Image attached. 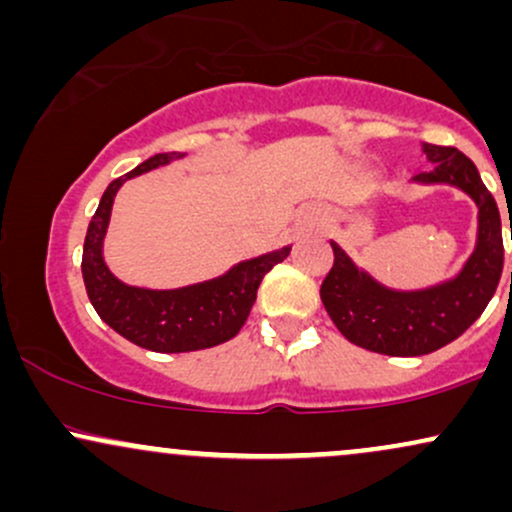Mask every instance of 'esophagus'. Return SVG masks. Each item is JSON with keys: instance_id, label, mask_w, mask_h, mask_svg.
<instances>
[{"instance_id": "1", "label": "esophagus", "mask_w": 512, "mask_h": 512, "mask_svg": "<svg viewBox=\"0 0 512 512\" xmlns=\"http://www.w3.org/2000/svg\"><path fill=\"white\" fill-rule=\"evenodd\" d=\"M320 223H322L320 211L308 209V211H303L301 216H298V231H301L303 236H310V233H315L317 228H320Z\"/></svg>"}]
</instances>
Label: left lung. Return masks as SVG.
<instances>
[{
  "instance_id": "8db88e82",
  "label": "left lung",
  "mask_w": 512,
  "mask_h": 512,
  "mask_svg": "<svg viewBox=\"0 0 512 512\" xmlns=\"http://www.w3.org/2000/svg\"><path fill=\"white\" fill-rule=\"evenodd\" d=\"M421 149L433 168L414 182L457 187L477 204V243L460 272L426 289H390L330 240L334 264L320 289L337 330L351 344L385 356H424L455 342L484 313L503 272L501 214L477 166L455 146L421 144Z\"/></svg>"
}]
</instances>
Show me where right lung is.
Returning <instances> with one entry per match:
<instances>
[{
    "label": "right lung",
    "instance_id": "1",
    "mask_svg": "<svg viewBox=\"0 0 512 512\" xmlns=\"http://www.w3.org/2000/svg\"><path fill=\"white\" fill-rule=\"evenodd\" d=\"M182 156L185 154H156L110 182L88 223L84 257H81L88 301L101 320L132 344L158 354L209 349L236 337L248 320L264 274L274 264L284 262L291 252V245H284L281 250L240 260L214 279L178 286V289H144L117 279L103 257L105 233L110 226L117 190L127 180L168 166L170 161H178Z\"/></svg>",
    "mask_w": 512,
    "mask_h": 512
}]
</instances>
